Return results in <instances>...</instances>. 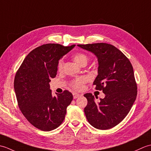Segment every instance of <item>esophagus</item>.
<instances>
[{
    "mask_svg": "<svg viewBox=\"0 0 151 151\" xmlns=\"http://www.w3.org/2000/svg\"><path fill=\"white\" fill-rule=\"evenodd\" d=\"M73 98H74V99H76V98L79 97L80 96H81V95H80V94L77 93H73Z\"/></svg>",
    "mask_w": 151,
    "mask_h": 151,
    "instance_id": "obj_1",
    "label": "esophagus"
}]
</instances>
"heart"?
Wrapping results in <instances>:
<instances>
[{"label":"heart","mask_w":151,"mask_h":151,"mask_svg":"<svg viewBox=\"0 0 151 151\" xmlns=\"http://www.w3.org/2000/svg\"><path fill=\"white\" fill-rule=\"evenodd\" d=\"M73 59L75 61V62L77 63L79 65L83 66L86 65L89 61V58L87 55L83 53H76L73 56ZM63 60L61 59L59 60L58 63V69L59 70H62L63 67ZM87 81V79L85 77H78L72 81L70 85L76 90H81L84 88V84Z\"/></svg>","instance_id":"heart-1"}]
</instances>
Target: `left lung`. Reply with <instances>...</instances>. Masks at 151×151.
<instances>
[{"label": "left lung", "instance_id": "8db88e82", "mask_svg": "<svg viewBox=\"0 0 151 151\" xmlns=\"http://www.w3.org/2000/svg\"><path fill=\"white\" fill-rule=\"evenodd\" d=\"M78 46L97 56L98 75L93 85L105 94L98 103L91 93L84 94L88 100L84 108L86 118L95 129H111L124 119L136 99L137 84L132 64L112 45L98 43Z\"/></svg>", "mask_w": 151, "mask_h": 151}]
</instances>
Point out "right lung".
I'll use <instances>...</instances> for the list:
<instances>
[{
    "instance_id": "right-lung-1",
    "label": "right lung",
    "mask_w": 151,
    "mask_h": 151,
    "mask_svg": "<svg viewBox=\"0 0 151 151\" xmlns=\"http://www.w3.org/2000/svg\"><path fill=\"white\" fill-rule=\"evenodd\" d=\"M75 46L48 43L38 47L26 56L16 73L14 89L19 107L27 119L41 130L58 127L73 100L67 90L52 97L49 82L56 75L59 60Z\"/></svg>"
}]
</instances>
